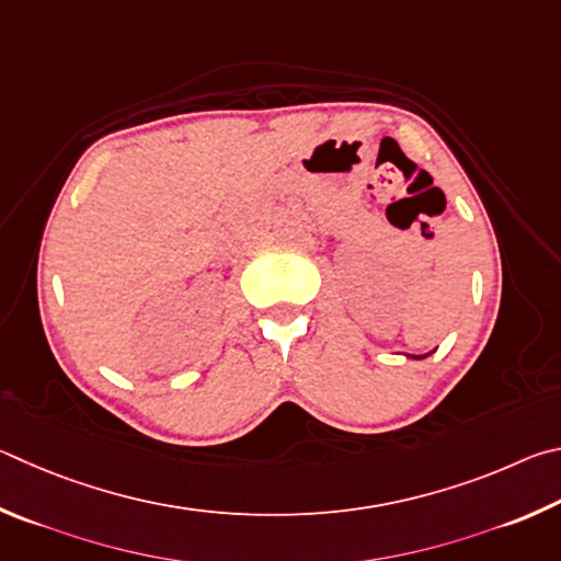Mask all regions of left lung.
I'll list each match as a JSON object with an SVG mask.
<instances>
[{
    "label": "left lung",
    "mask_w": 561,
    "mask_h": 561,
    "mask_svg": "<svg viewBox=\"0 0 561 561\" xmlns=\"http://www.w3.org/2000/svg\"><path fill=\"white\" fill-rule=\"evenodd\" d=\"M416 359H421V357H416Z\"/></svg>",
    "instance_id": "1"
}]
</instances>
